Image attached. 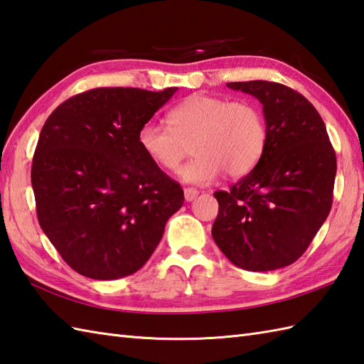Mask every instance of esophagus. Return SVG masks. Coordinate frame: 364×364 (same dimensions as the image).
<instances>
[{"instance_id":"34e87169","label":"esophagus","mask_w":364,"mask_h":364,"mask_svg":"<svg viewBox=\"0 0 364 364\" xmlns=\"http://www.w3.org/2000/svg\"><path fill=\"white\" fill-rule=\"evenodd\" d=\"M198 195H199V191L196 188H185L183 190V196H185V200H187V203L195 200Z\"/></svg>"}]
</instances>
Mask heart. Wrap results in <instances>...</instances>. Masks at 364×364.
Returning <instances> with one entry per match:
<instances>
[{
	"label": "heart",
	"instance_id": "1",
	"mask_svg": "<svg viewBox=\"0 0 364 364\" xmlns=\"http://www.w3.org/2000/svg\"><path fill=\"white\" fill-rule=\"evenodd\" d=\"M168 127L148 123L139 132V146L156 166L176 173L190 148L196 157L181 171L187 183L207 185L225 171L243 177L262 159L268 131L262 110L249 101L193 95L176 106Z\"/></svg>",
	"mask_w": 364,
	"mask_h": 364
}]
</instances>
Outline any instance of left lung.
<instances>
[{
	"mask_svg": "<svg viewBox=\"0 0 364 364\" xmlns=\"http://www.w3.org/2000/svg\"><path fill=\"white\" fill-rule=\"evenodd\" d=\"M228 87L262 102L268 140L252 171L213 193L212 237L238 268L274 271L294 263L327 220L336 156L318 110L293 88L268 80Z\"/></svg>",
	"mask_w": 364,
	"mask_h": 364,
	"instance_id": "1",
	"label": "left lung"
}]
</instances>
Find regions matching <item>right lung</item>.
<instances>
[{"instance_id": "add662e5", "label": "right lung", "mask_w": 364, "mask_h": 364, "mask_svg": "<svg viewBox=\"0 0 364 364\" xmlns=\"http://www.w3.org/2000/svg\"><path fill=\"white\" fill-rule=\"evenodd\" d=\"M177 87H106L48 117L32 160L38 224L76 272L115 280L139 271L183 204L181 185L139 146V132Z\"/></svg>"}]
</instances>
